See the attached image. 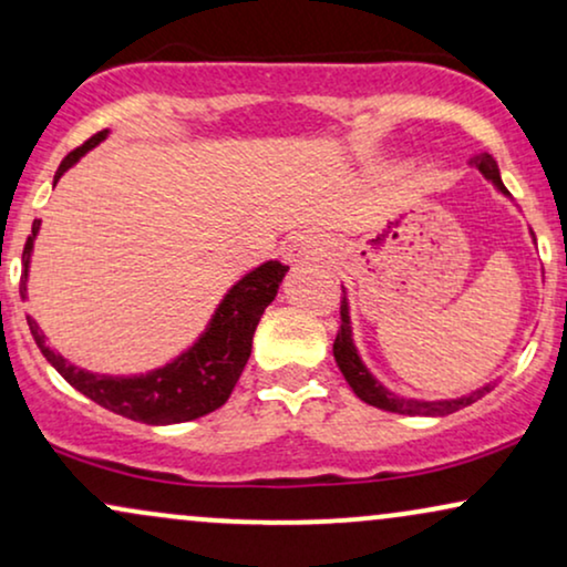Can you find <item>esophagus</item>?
Here are the masks:
<instances>
[{
    "label": "esophagus",
    "mask_w": 567,
    "mask_h": 567,
    "mask_svg": "<svg viewBox=\"0 0 567 567\" xmlns=\"http://www.w3.org/2000/svg\"><path fill=\"white\" fill-rule=\"evenodd\" d=\"M330 256V243L322 235H298L296 240H290L285 248V264L298 266V264H313L324 261Z\"/></svg>",
    "instance_id": "34e87169"
}]
</instances>
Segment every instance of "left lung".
Masks as SVG:
<instances>
[{"instance_id":"1","label":"left lung","mask_w":567,"mask_h":567,"mask_svg":"<svg viewBox=\"0 0 567 567\" xmlns=\"http://www.w3.org/2000/svg\"><path fill=\"white\" fill-rule=\"evenodd\" d=\"M470 166H475L478 172L486 176V179L494 184L496 189H499L502 195H507V187H504L502 176H499V166H496V161L491 158L488 153H481L475 155L473 161H470ZM530 237H534V231H530ZM536 240V237H534ZM332 353H336V361L340 367V372H343L346 383L351 385V391L359 395L364 404L370 406H378V409H385V412H395V414H420V417H443V414H452V412H460V409H465L473 404V401H478L481 395H486L491 388L496 383H486L478 391L467 393V395H456V399H441V401H422V399H406V395H399L393 391H388V388L380 383L374 374L367 370V364L361 361L359 351H357V343H353V330H351V306H349V296H346V288H343V301H340V330H338V338L336 343H332Z\"/></svg>"}]
</instances>
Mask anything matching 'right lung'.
<instances>
[{
    "mask_svg": "<svg viewBox=\"0 0 567 567\" xmlns=\"http://www.w3.org/2000/svg\"><path fill=\"white\" fill-rule=\"evenodd\" d=\"M107 132L94 134L84 145L68 153L60 168L54 172V184L68 168H73L92 147L105 140ZM42 221H33L29 240L23 248V277H20V296L29 292V269L33 240H37ZM288 266L279 261H264L248 275L237 279L216 306L214 317L200 332V338L182 351L168 364L155 367L145 374H97L71 364L63 353L47 346L44 332L29 317L31 336L37 340L44 359L94 404L111 409L121 417L145 422V425H176L214 412L229 399L248 364L254 332L266 306L275 301Z\"/></svg>",
    "mask_w": 567,
    "mask_h": 567,
    "instance_id": "right-lung-1",
    "label": "right lung"
}]
</instances>
